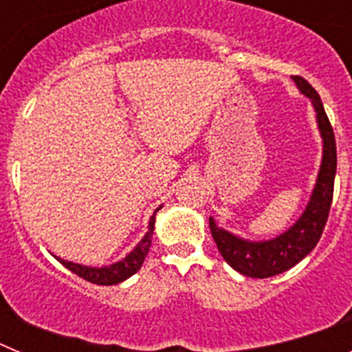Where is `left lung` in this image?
<instances>
[{"mask_svg":"<svg viewBox=\"0 0 352 352\" xmlns=\"http://www.w3.org/2000/svg\"><path fill=\"white\" fill-rule=\"evenodd\" d=\"M292 80L296 82L298 89L312 102L316 109L317 126L322 138L321 169L317 174L316 186L305 211L287 231L266 241H248L239 238L217 226L210 217L211 236L226 263L241 275L252 278L280 275L309 256L324 231L331 199H333L335 173H337V144H335L333 129L326 116L321 96L317 95L316 89L300 76H292Z\"/></svg>","mask_w":352,"mask_h":352,"instance_id":"1","label":"left lung"}]
</instances>
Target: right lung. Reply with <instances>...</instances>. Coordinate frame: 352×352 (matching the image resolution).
<instances>
[{
	"label": "right lung",
	"instance_id": "right-lung-1",
	"mask_svg": "<svg viewBox=\"0 0 352 352\" xmlns=\"http://www.w3.org/2000/svg\"><path fill=\"white\" fill-rule=\"evenodd\" d=\"M160 208L162 206H158L157 210H155V213L151 214L149 226H148V232L142 236V239L138 243V247L133 248L129 256L123 257L121 261H118V263L109 264V266H102V268H91V266H82V264L70 263V261L60 259V257H56V259L60 261L65 268L70 270L72 273H76L77 276H80V278H84V280L91 282V284H96V285L120 284V282L126 280L129 276H132L133 273H138L139 270H141L142 263H144V257L148 256L149 247H151V236H153V229H155V214H157V211L160 210Z\"/></svg>",
	"mask_w": 352,
	"mask_h": 352
}]
</instances>
